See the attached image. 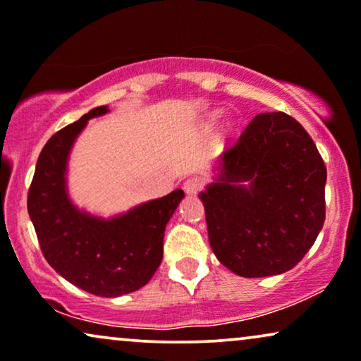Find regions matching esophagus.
I'll list each match as a JSON object with an SVG mask.
<instances>
[{
    "instance_id": "34e87169",
    "label": "esophagus",
    "mask_w": 361,
    "mask_h": 361,
    "mask_svg": "<svg viewBox=\"0 0 361 361\" xmlns=\"http://www.w3.org/2000/svg\"><path fill=\"white\" fill-rule=\"evenodd\" d=\"M203 181L200 178H188V180L183 183V190L186 191V195H196L200 190H202Z\"/></svg>"
}]
</instances>
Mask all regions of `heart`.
Returning a JSON list of instances; mask_svg holds the SVG:
<instances>
[{
  "label": "heart",
  "mask_w": 361,
  "mask_h": 361,
  "mask_svg": "<svg viewBox=\"0 0 361 361\" xmlns=\"http://www.w3.org/2000/svg\"><path fill=\"white\" fill-rule=\"evenodd\" d=\"M231 130V121H226L225 125H223V131H230Z\"/></svg>",
  "instance_id": "b5f03b06"
}]
</instances>
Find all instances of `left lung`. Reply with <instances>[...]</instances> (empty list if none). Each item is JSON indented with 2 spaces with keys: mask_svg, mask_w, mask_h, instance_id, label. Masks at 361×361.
Returning a JSON list of instances; mask_svg holds the SVG:
<instances>
[{
  "mask_svg": "<svg viewBox=\"0 0 361 361\" xmlns=\"http://www.w3.org/2000/svg\"><path fill=\"white\" fill-rule=\"evenodd\" d=\"M200 193L213 253L235 275L291 270L325 221V163L285 113L255 116Z\"/></svg>",
  "mask_w": 361,
  "mask_h": 361,
  "instance_id": "left-lung-1",
  "label": "left lung"
}]
</instances>
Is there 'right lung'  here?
I'll return each instance as SVG.
<instances>
[{
    "instance_id": "1",
    "label": "right lung",
    "mask_w": 361,
    "mask_h": 361,
    "mask_svg": "<svg viewBox=\"0 0 361 361\" xmlns=\"http://www.w3.org/2000/svg\"><path fill=\"white\" fill-rule=\"evenodd\" d=\"M108 111L93 108L48 140L28 191V213L41 252L58 275L88 293L115 298L152 280L163 259L166 223L185 193L175 190L111 218L71 202L66 175L73 145L91 118Z\"/></svg>"
}]
</instances>
